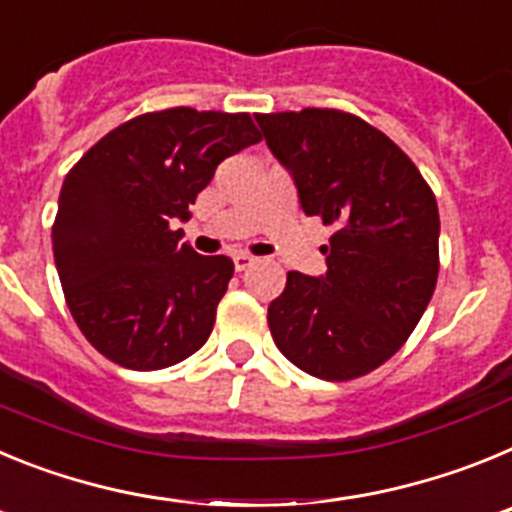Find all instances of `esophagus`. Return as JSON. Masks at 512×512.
Segmentation results:
<instances>
[{
	"label": "esophagus",
	"instance_id": "obj_1",
	"mask_svg": "<svg viewBox=\"0 0 512 512\" xmlns=\"http://www.w3.org/2000/svg\"><path fill=\"white\" fill-rule=\"evenodd\" d=\"M253 256H248V253H235L233 256V264H235V269L238 271H246L248 266H253Z\"/></svg>",
	"mask_w": 512,
	"mask_h": 512
}]
</instances>
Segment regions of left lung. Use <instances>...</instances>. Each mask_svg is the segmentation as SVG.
<instances>
[{
    "instance_id": "obj_1",
    "label": "left lung",
    "mask_w": 512,
    "mask_h": 512,
    "mask_svg": "<svg viewBox=\"0 0 512 512\" xmlns=\"http://www.w3.org/2000/svg\"><path fill=\"white\" fill-rule=\"evenodd\" d=\"M266 146L295 179L305 215L336 233L328 271H289L269 305L277 348L328 382L364 377L400 351L438 279V205L400 146L351 112L256 115Z\"/></svg>"
}]
</instances>
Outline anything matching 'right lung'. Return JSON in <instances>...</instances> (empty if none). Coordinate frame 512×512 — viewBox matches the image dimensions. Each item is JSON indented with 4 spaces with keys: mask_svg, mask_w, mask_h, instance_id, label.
<instances>
[{
    "mask_svg": "<svg viewBox=\"0 0 512 512\" xmlns=\"http://www.w3.org/2000/svg\"><path fill=\"white\" fill-rule=\"evenodd\" d=\"M259 140L248 112L171 107L122 122L66 174L53 259L99 354L153 372L205 346L233 261L194 253L171 223L189 220L220 161Z\"/></svg>",
    "mask_w": 512,
    "mask_h": 512,
    "instance_id": "obj_1",
    "label": "right lung"
}]
</instances>
